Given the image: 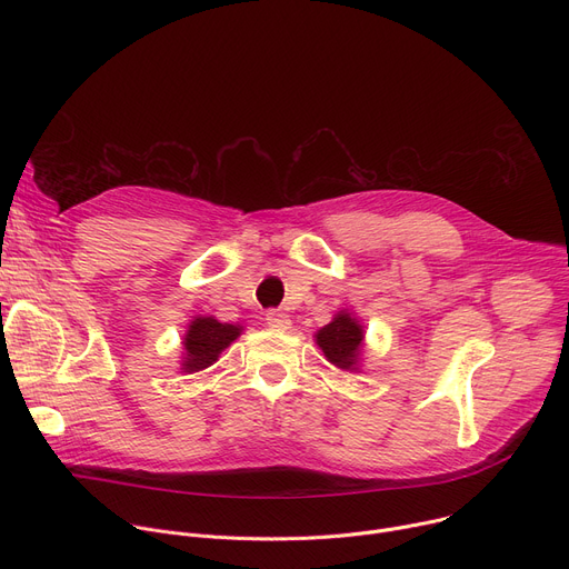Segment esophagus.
<instances>
[{"mask_svg":"<svg viewBox=\"0 0 569 569\" xmlns=\"http://www.w3.org/2000/svg\"><path fill=\"white\" fill-rule=\"evenodd\" d=\"M266 321H268V327H272V329H277V331L290 329V317H288L283 310H270V312L266 315Z\"/></svg>","mask_w":569,"mask_h":569,"instance_id":"1","label":"esophagus"}]
</instances>
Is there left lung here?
Instances as JSON below:
<instances>
[{
	"mask_svg": "<svg viewBox=\"0 0 569 569\" xmlns=\"http://www.w3.org/2000/svg\"><path fill=\"white\" fill-rule=\"evenodd\" d=\"M315 338L323 356L329 358V362H333L340 369H351L358 360V349L362 345V327L351 315L342 312L331 323H327Z\"/></svg>",
	"mask_w": 569,
	"mask_h": 569,
	"instance_id": "8db88e82",
	"label": "left lung"
}]
</instances>
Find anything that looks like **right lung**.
<instances>
[{"instance_id": "right-lung-1", "label": "right lung", "mask_w": 569, "mask_h": 569, "mask_svg": "<svg viewBox=\"0 0 569 569\" xmlns=\"http://www.w3.org/2000/svg\"><path fill=\"white\" fill-rule=\"evenodd\" d=\"M240 336V329L233 323H220L213 317H198L191 321L189 333L184 338L187 371H200L218 360L220 351H224L236 338Z\"/></svg>"}]
</instances>
